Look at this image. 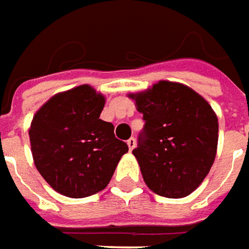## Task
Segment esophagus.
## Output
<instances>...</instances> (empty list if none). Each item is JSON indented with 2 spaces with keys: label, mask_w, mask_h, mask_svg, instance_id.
I'll list each match as a JSON object with an SVG mask.
<instances>
[{
  "label": "esophagus",
  "mask_w": 249,
  "mask_h": 249,
  "mask_svg": "<svg viewBox=\"0 0 249 249\" xmlns=\"http://www.w3.org/2000/svg\"><path fill=\"white\" fill-rule=\"evenodd\" d=\"M135 143H137V142H135V138L128 139L127 146H128V150H130V151H133V149L135 147Z\"/></svg>",
  "instance_id": "1"
}]
</instances>
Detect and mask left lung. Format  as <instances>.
Masks as SVG:
<instances>
[{
  "mask_svg": "<svg viewBox=\"0 0 249 249\" xmlns=\"http://www.w3.org/2000/svg\"><path fill=\"white\" fill-rule=\"evenodd\" d=\"M128 98L146 121L133 154L147 188L167 198L193 193L216 158V112L195 89L169 80Z\"/></svg>",
  "mask_w": 249,
  "mask_h": 249,
  "instance_id": "obj_1",
  "label": "left lung"
}]
</instances>
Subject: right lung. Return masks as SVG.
<instances>
[{
  "label": "right lung",
  "instance_id": "1",
  "mask_svg": "<svg viewBox=\"0 0 249 249\" xmlns=\"http://www.w3.org/2000/svg\"><path fill=\"white\" fill-rule=\"evenodd\" d=\"M106 96L89 84L53 95L33 115L29 127L35 166L60 195L83 198L110 182L128 151L114 124L99 119Z\"/></svg>",
  "mask_w": 249,
  "mask_h": 249
}]
</instances>
